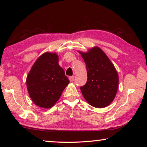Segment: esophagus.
Instances as JSON below:
<instances>
[{
    "label": "esophagus",
    "mask_w": 147,
    "mask_h": 147,
    "mask_svg": "<svg viewBox=\"0 0 147 147\" xmlns=\"http://www.w3.org/2000/svg\"><path fill=\"white\" fill-rule=\"evenodd\" d=\"M69 80H70V82H73L74 81V76H69Z\"/></svg>",
    "instance_id": "esophagus-1"
}]
</instances>
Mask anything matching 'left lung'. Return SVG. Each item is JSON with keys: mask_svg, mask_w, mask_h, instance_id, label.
<instances>
[{"mask_svg": "<svg viewBox=\"0 0 147 147\" xmlns=\"http://www.w3.org/2000/svg\"><path fill=\"white\" fill-rule=\"evenodd\" d=\"M86 65L88 80L80 87L84 98L91 106L97 108L108 106L115 97L119 76L104 51L94 47L88 52L78 51Z\"/></svg>", "mask_w": 147, "mask_h": 147, "instance_id": "1", "label": "left lung"}]
</instances>
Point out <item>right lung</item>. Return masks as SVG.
<instances>
[{"instance_id":"obj_1","label":"right lung","mask_w":147,"mask_h":147,"mask_svg":"<svg viewBox=\"0 0 147 147\" xmlns=\"http://www.w3.org/2000/svg\"><path fill=\"white\" fill-rule=\"evenodd\" d=\"M58 60L57 54L46 52L35 61L26 77L30 97L40 108H52L69 83Z\"/></svg>"}]
</instances>
